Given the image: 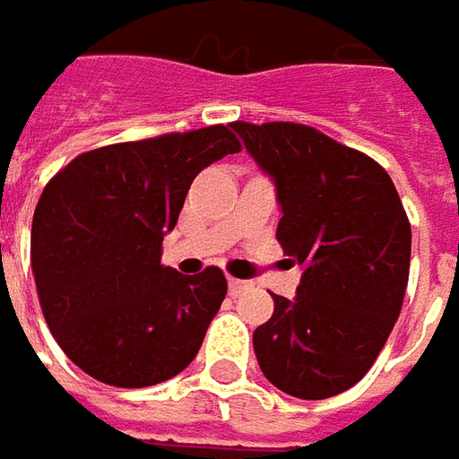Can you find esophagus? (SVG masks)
Returning <instances> with one entry per match:
<instances>
[{"label": "esophagus", "mask_w": 459, "mask_h": 459, "mask_svg": "<svg viewBox=\"0 0 459 459\" xmlns=\"http://www.w3.org/2000/svg\"><path fill=\"white\" fill-rule=\"evenodd\" d=\"M229 290L230 294H241L246 290H251V281L248 279H229Z\"/></svg>", "instance_id": "34e87169"}]
</instances>
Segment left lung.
Returning <instances> with one entry per match:
<instances>
[{
  "label": "left lung",
  "mask_w": 459,
  "mask_h": 459,
  "mask_svg": "<svg viewBox=\"0 0 459 459\" xmlns=\"http://www.w3.org/2000/svg\"><path fill=\"white\" fill-rule=\"evenodd\" d=\"M230 129L277 187V238L302 266L254 333L261 373L297 399L356 386L386 345L409 281L411 226L386 169L290 121Z\"/></svg>",
  "instance_id": "8db88e82"
}]
</instances>
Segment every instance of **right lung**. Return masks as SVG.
Returning a JSON list of instances; mask_svg holds the SVG:
<instances>
[{"label": "right lung", "mask_w": 459, "mask_h": 459, "mask_svg": "<svg viewBox=\"0 0 459 459\" xmlns=\"http://www.w3.org/2000/svg\"><path fill=\"white\" fill-rule=\"evenodd\" d=\"M241 152L229 126L108 144L45 185L32 218V272L63 353L119 388L162 384L198 356L226 299L218 266L185 277L162 264L200 169Z\"/></svg>", "instance_id": "1"}]
</instances>
